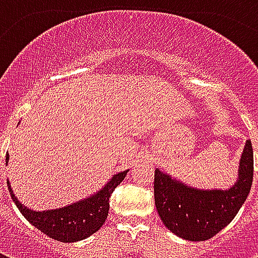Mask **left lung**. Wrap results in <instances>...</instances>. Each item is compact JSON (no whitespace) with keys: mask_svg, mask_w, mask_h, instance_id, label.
I'll list each match as a JSON object with an SVG mask.
<instances>
[{"mask_svg":"<svg viewBox=\"0 0 258 258\" xmlns=\"http://www.w3.org/2000/svg\"><path fill=\"white\" fill-rule=\"evenodd\" d=\"M253 182V148L246 141L239 179L228 190H199L155 170V205L164 225L192 242L213 238L238 214Z\"/></svg>","mask_w":258,"mask_h":258,"instance_id":"1","label":"left lung"}]
</instances>
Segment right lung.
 Listing matches in <instances>:
<instances>
[{
  "instance_id": "add662e5",
  "label": "right lung",
  "mask_w": 258,
  "mask_h": 258,
  "mask_svg": "<svg viewBox=\"0 0 258 258\" xmlns=\"http://www.w3.org/2000/svg\"><path fill=\"white\" fill-rule=\"evenodd\" d=\"M8 160L9 155H7L5 163H8ZM125 175L127 171L116 174L94 196L56 210H30L22 206L19 200L15 198L9 182L8 189L11 192V198L15 202V205L18 206L20 213L25 216L27 221L38 228L41 232L59 242H77L91 236L105 224L109 213L110 196L114 188L123 181Z\"/></svg>"
}]
</instances>
